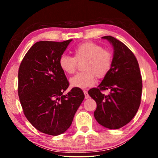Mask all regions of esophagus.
Wrapping results in <instances>:
<instances>
[{
	"instance_id": "esophagus-1",
	"label": "esophagus",
	"mask_w": 158,
	"mask_h": 158,
	"mask_svg": "<svg viewBox=\"0 0 158 158\" xmlns=\"http://www.w3.org/2000/svg\"><path fill=\"white\" fill-rule=\"evenodd\" d=\"M84 95H85V99H88L89 98V95L86 90H84Z\"/></svg>"
}]
</instances>
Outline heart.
I'll return each mask as SVG.
<instances>
[{"label":"heart","mask_w":158,"mask_h":158,"mask_svg":"<svg viewBox=\"0 0 158 158\" xmlns=\"http://www.w3.org/2000/svg\"><path fill=\"white\" fill-rule=\"evenodd\" d=\"M74 57L62 55L58 60L60 68L66 74L74 73L77 63L84 61L82 69L84 72L77 73L69 79L71 86L86 89L95 83V75L103 78L110 70L113 63V53L108 49L93 42H85L74 48Z\"/></svg>","instance_id":"obj_1"}]
</instances>
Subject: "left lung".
<instances>
[{
    "label": "left lung",
    "mask_w": 158,
    "mask_h": 158,
    "mask_svg": "<svg viewBox=\"0 0 158 158\" xmlns=\"http://www.w3.org/2000/svg\"><path fill=\"white\" fill-rule=\"evenodd\" d=\"M114 48L113 63L108 74L89 95L97 103L94 116L99 124L109 129H119L127 124L139 109L142 79L135 56L126 45L112 36H104ZM109 89L107 96L102 90Z\"/></svg>",
    "instance_id": "8db88e82"
}]
</instances>
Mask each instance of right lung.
<instances>
[{
  "label": "right lung",
  "mask_w": 158,
  "mask_h": 158,
  "mask_svg": "<svg viewBox=\"0 0 158 158\" xmlns=\"http://www.w3.org/2000/svg\"><path fill=\"white\" fill-rule=\"evenodd\" d=\"M73 40L40 41L26 53L18 73V95L26 118L37 130L56 136L70 127L84 99L83 90L69 86L58 60Z\"/></svg>",
  "instance_id": "1"
}]
</instances>
